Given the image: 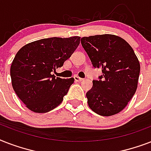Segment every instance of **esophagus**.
Returning a JSON list of instances; mask_svg holds the SVG:
<instances>
[{"instance_id":"esophagus-1","label":"esophagus","mask_w":151,"mask_h":151,"mask_svg":"<svg viewBox=\"0 0 151 151\" xmlns=\"http://www.w3.org/2000/svg\"><path fill=\"white\" fill-rule=\"evenodd\" d=\"M73 78H74V80H75V81H78V82H80V81H81L83 80V78H79V77H78V76H74V77H73Z\"/></svg>"}]
</instances>
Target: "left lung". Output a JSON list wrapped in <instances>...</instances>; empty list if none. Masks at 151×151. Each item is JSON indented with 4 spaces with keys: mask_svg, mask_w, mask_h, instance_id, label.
Listing matches in <instances>:
<instances>
[{
    "mask_svg": "<svg viewBox=\"0 0 151 151\" xmlns=\"http://www.w3.org/2000/svg\"><path fill=\"white\" fill-rule=\"evenodd\" d=\"M81 45L94 68L103 74L93 80L86 93L88 104L101 116H111L122 111L137 88L140 65L129 44L112 34L84 37Z\"/></svg>",
    "mask_w": 151,
    "mask_h": 151,
    "instance_id": "1",
    "label": "left lung"
}]
</instances>
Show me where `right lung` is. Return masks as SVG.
I'll return each instance as SVG.
<instances>
[{
    "label": "right lung",
    "instance_id": "add662e5",
    "mask_svg": "<svg viewBox=\"0 0 151 151\" xmlns=\"http://www.w3.org/2000/svg\"><path fill=\"white\" fill-rule=\"evenodd\" d=\"M81 37L41 39L23 46L13 59L10 69L13 89L27 107L35 113H47L63 100L73 78L52 75L61 67L80 44Z\"/></svg>",
    "mask_w": 151,
    "mask_h": 151
}]
</instances>
